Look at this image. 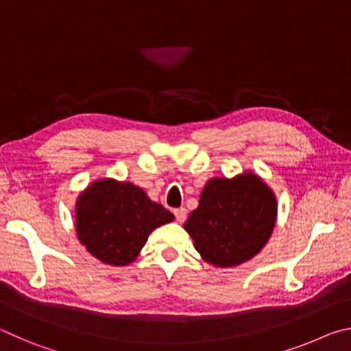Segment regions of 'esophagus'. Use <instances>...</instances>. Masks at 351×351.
Here are the masks:
<instances>
[{
	"mask_svg": "<svg viewBox=\"0 0 351 351\" xmlns=\"http://www.w3.org/2000/svg\"><path fill=\"white\" fill-rule=\"evenodd\" d=\"M173 213H175V217H176V221H180V223H182L184 219H186V217H187V212H186V209H184V207H180V209H175Z\"/></svg>",
	"mask_w": 351,
	"mask_h": 351,
	"instance_id": "esophagus-1",
	"label": "esophagus"
}]
</instances>
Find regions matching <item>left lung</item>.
<instances>
[{
	"mask_svg": "<svg viewBox=\"0 0 351 351\" xmlns=\"http://www.w3.org/2000/svg\"><path fill=\"white\" fill-rule=\"evenodd\" d=\"M276 218L272 190L257 175L243 173L207 182L184 229L207 263L229 268L261 251L274 230Z\"/></svg>",
	"mask_w": 351,
	"mask_h": 351,
	"instance_id": "8db88e82",
	"label": "left lung"
}]
</instances>
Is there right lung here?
Segmentation results:
<instances>
[{
    "instance_id": "obj_1",
    "label": "right lung",
    "mask_w": 351,
    "mask_h": 351,
    "mask_svg": "<svg viewBox=\"0 0 351 351\" xmlns=\"http://www.w3.org/2000/svg\"><path fill=\"white\" fill-rule=\"evenodd\" d=\"M173 218V213L152 201L141 187L114 180L93 182L75 204L80 243L94 257L112 266L132 263L148 235Z\"/></svg>"
}]
</instances>
